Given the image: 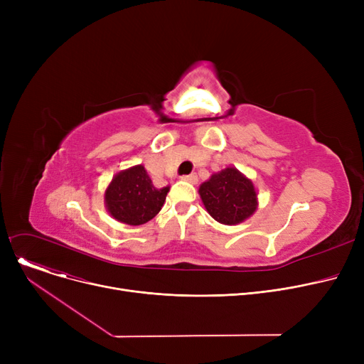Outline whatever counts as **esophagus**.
<instances>
[{"instance_id": "esophagus-1", "label": "esophagus", "mask_w": 364, "mask_h": 364, "mask_svg": "<svg viewBox=\"0 0 364 364\" xmlns=\"http://www.w3.org/2000/svg\"><path fill=\"white\" fill-rule=\"evenodd\" d=\"M181 180H183V181H187V183H190V184H196V183H198V176H196V174L183 176Z\"/></svg>"}]
</instances>
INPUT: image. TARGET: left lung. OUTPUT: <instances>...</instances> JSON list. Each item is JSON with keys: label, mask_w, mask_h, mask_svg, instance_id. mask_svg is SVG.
Wrapping results in <instances>:
<instances>
[{"label": "left lung", "mask_w": 364, "mask_h": 364, "mask_svg": "<svg viewBox=\"0 0 364 364\" xmlns=\"http://www.w3.org/2000/svg\"><path fill=\"white\" fill-rule=\"evenodd\" d=\"M208 214L225 225H236L250 218L258 206L254 183L240 171L228 166L199 187Z\"/></svg>", "instance_id": "1"}]
</instances>
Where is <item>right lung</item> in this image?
<instances>
[{
	"label": "right lung",
	"instance_id": "add662e5",
	"mask_svg": "<svg viewBox=\"0 0 364 364\" xmlns=\"http://www.w3.org/2000/svg\"><path fill=\"white\" fill-rule=\"evenodd\" d=\"M169 192V186L156 188L143 165H136L114 176L105 192L109 214L124 224L140 225L155 217Z\"/></svg>",
	"mask_w": 364,
	"mask_h": 364
}]
</instances>
